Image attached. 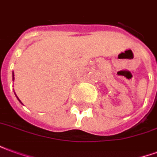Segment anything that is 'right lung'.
<instances>
[{
	"label": "right lung",
	"mask_w": 157,
	"mask_h": 157,
	"mask_svg": "<svg viewBox=\"0 0 157 157\" xmlns=\"http://www.w3.org/2000/svg\"><path fill=\"white\" fill-rule=\"evenodd\" d=\"M12 79H13V81H14V73H13V72H12ZM17 99H18V100H19L18 98H17ZM19 102H21V101L19 100ZM21 103H22V102H21Z\"/></svg>",
	"instance_id": "obj_1"
}]
</instances>
